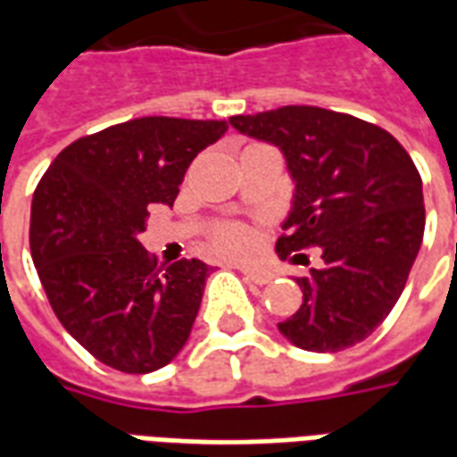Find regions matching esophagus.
Here are the masks:
<instances>
[{"instance_id": "obj_1", "label": "esophagus", "mask_w": 457, "mask_h": 457, "mask_svg": "<svg viewBox=\"0 0 457 457\" xmlns=\"http://www.w3.org/2000/svg\"><path fill=\"white\" fill-rule=\"evenodd\" d=\"M239 271H242V274H245V278H249L252 284H269V281L274 278V274H271V271H267V269L242 267Z\"/></svg>"}]
</instances>
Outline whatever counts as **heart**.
Here are the masks:
<instances>
[{
	"label": "heart",
	"instance_id": "obj_1",
	"mask_svg": "<svg viewBox=\"0 0 457 457\" xmlns=\"http://www.w3.org/2000/svg\"><path fill=\"white\" fill-rule=\"evenodd\" d=\"M208 242L212 252H218L220 257H232V259H242L249 257L259 245V235L257 229L249 228L245 222H222L218 228L212 229L208 235Z\"/></svg>",
	"mask_w": 457,
	"mask_h": 457
}]
</instances>
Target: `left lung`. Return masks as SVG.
Instances as JSON below:
<instances>
[{
    "label": "left lung",
    "mask_w": 457,
    "mask_h": 457,
    "mask_svg": "<svg viewBox=\"0 0 457 457\" xmlns=\"http://www.w3.org/2000/svg\"><path fill=\"white\" fill-rule=\"evenodd\" d=\"M229 121L277 144L296 180L278 257L323 252V267L298 278L301 308L278 330L311 353H340L370 337L402 296L423 239L421 176L409 151L372 121L313 104Z\"/></svg>",
    "instance_id": "left-lung-1"
}]
</instances>
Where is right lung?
<instances>
[{
    "label": "right lung",
    "instance_id": "right-lung-1",
    "mask_svg": "<svg viewBox=\"0 0 457 457\" xmlns=\"http://www.w3.org/2000/svg\"><path fill=\"white\" fill-rule=\"evenodd\" d=\"M225 131V120L121 121L65 146L36 186L29 242L41 287L65 330L112 370L154 372L188 340L210 267H159L137 235Z\"/></svg>",
    "mask_w": 457,
    "mask_h": 457
}]
</instances>
